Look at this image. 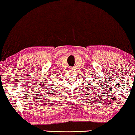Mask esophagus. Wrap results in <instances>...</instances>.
Here are the masks:
<instances>
[{"mask_svg":"<svg viewBox=\"0 0 135 135\" xmlns=\"http://www.w3.org/2000/svg\"><path fill=\"white\" fill-rule=\"evenodd\" d=\"M69 69H71V70H73V69H74V68H72V67H70V68H69Z\"/></svg>","mask_w":135,"mask_h":135,"instance_id":"1","label":"esophagus"}]
</instances>
